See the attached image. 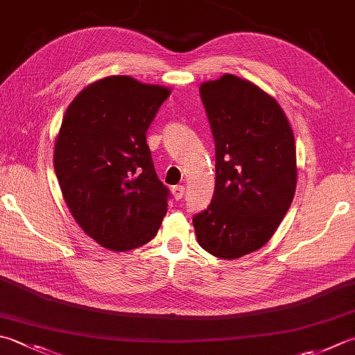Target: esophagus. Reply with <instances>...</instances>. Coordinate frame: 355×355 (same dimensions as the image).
<instances>
[{"label": "esophagus", "mask_w": 355, "mask_h": 355, "mask_svg": "<svg viewBox=\"0 0 355 355\" xmlns=\"http://www.w3.org/2000/svg\"><path fill=\"white\" fill-rule=\"evenodd\" d=\"M172 196L175 200H182L184 196V186H173L172 187Z\"/></svg>", "instance_id": "34e87169"}]
</instances>
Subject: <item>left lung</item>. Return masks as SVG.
<instances>
[{
    "label": "left lung",
    "instance_id": "1",
    "mask_svg": "<svg viewBox=\"0 0 355 355\" xmlns=\"http://www.w3.org/2000/svg\"><path fill=\"white\" fill-rule=\"evenodd\" d=\"M215 140V191L192 218L200 246L240 259L272 237L297 187L294 132L272 95L231 73L200 85Z\"/></svg>",
    "mask_w": 355,
    "mask_h": 355
}]
</instances>
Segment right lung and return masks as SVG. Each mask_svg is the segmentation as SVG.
Returning <instances> with one entry per match:
<instances>
[{"mask_svg":"<svg viewBox=\"0 0 355 355\" xmlns=\"http://www.w3.org/2000/svg\"><path fill=\"white\" fill-rule=\"evenodd\" d=\"M169 87L110 75L75 96L55 138L53 168L78 226L114 252L155 237L169 189L157 177L146 132Z\"/></svg>","mask_w":355,"mask_h":355,"instance_id":"add662e5","label":"right lung"}]
</instances>
